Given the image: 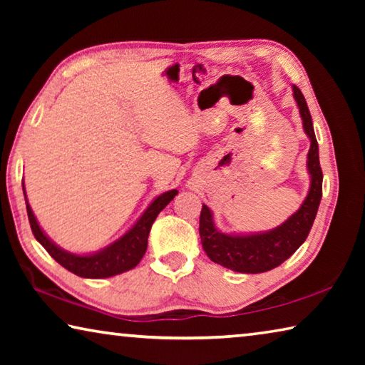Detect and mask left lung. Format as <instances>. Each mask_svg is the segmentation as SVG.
Masks as SVG:
<instances>
[{"label": "left lung", "mask_w": 365, "mask_h": 365, "mask_svg": "<svg viewBox=\"0 0 365 365\" xmlns=\"http://www.w3.org/2000/svg\"><path fill=\"white\" fill-rule=\"evenodd\" d=\"M293 96L299 108L302 128L311 140L307 153V172L311 175L306 200L292 217L282 225L269 232L237 235L220 232L214 224L211 209L202 205L200 215V237L202 250L212 262L224 267L242 272V274H261L275 267L293 255L306 242L317 209L322 200V169L319 163V145L312 127V117L309 113L304 96L298 86L293 85Z\"/></svg>", "instance_id": "1"}]
</instances>
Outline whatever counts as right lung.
<instances>
[{"label": "right lung", "instance_id": "1", "mask_svg": "<svg viewBox=\"0 0 365 365\" xmlns=\"http://www.w3.org/2000/svg\"><path fill=\"white\" fill-rule=\"evenodd\" d=\"M24 196H26V205H27V215L30 227L35 235L36 242H38L43 248H45L49 256L54 261L59 262L64 269H67L72 274L83 279H108V277H114L122 272H127L133 267H137L141 257L145 256L148 248V235H150L153 222L156 220L158 214L174 200L175 195L178 193L177 190L165 191V193L154 197V201L146 207V211L140 215V219L135 222V225L130 230L122 235L119 240H115L114 243L108 245L106 248H103L91 255H76V252H69L51 242L46 237V233L41 230L36 220L35 214L30 207L26 195V188H24Z\"/></svg>", "mask_w": 365, "mask_h": 365}]
</instances>
